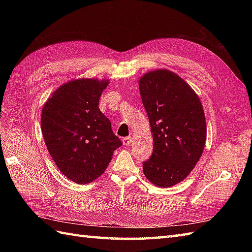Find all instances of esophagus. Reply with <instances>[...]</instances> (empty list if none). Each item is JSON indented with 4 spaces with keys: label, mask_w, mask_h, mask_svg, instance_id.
Here are the masks:
<instances>
[{
    "label": "esophagus",
    "mask_w": 252,
    "mask_h": 252,
    "mask_svg": "<svg viewBox=\"0 0 252 252\" xmlns=\"http://www.w3.org/2000/svg\"><path fill=\"white\" fill-rule=\"evenodd\" d=\"M131 141H132L131 136H126V138L123 139V144L125 145V146H129V145H130V143H131Z\"/></svg>",
    "instance_id": "1"
}]
</instances>
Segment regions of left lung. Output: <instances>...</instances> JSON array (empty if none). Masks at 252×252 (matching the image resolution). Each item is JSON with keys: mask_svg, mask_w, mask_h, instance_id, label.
<instances>
[{"mask_svg": "<svg viewBox=\"0 0 252 252\" xmlns=\"http://www.w3.org/2000/svg\"><path fill=\"white\" fill-rule=\"evenodd\" d=\"M154 138V151L143 163L152 184L171 187L187 178L203 154L206 121L200 97L177 73L158 69L139 81Z\"/></svg>", "mask_w": 252, "mask_h": 252, "instance_id": "1", "label": "left lung"}]
</instances>
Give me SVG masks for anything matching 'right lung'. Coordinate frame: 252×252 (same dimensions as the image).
<instances>
[{
    "label": "right lung",
    "instance_id": "obj_1",
    "mask_svg": "<svg viewBox=\"0 0 252 252\" xmlns=\"http://www.w3.org/2000/svg\"><path fill=\"white\" fill-rule=\"evenodd\" d=\"M108 80L79 79L60 86L44 104L43 138L60 171L77 184L94 181L122 142L98 108Z\"/></svg>",
    "mask_w": 252,
    "mask_h": 252
}]
</instances>
